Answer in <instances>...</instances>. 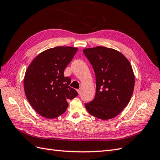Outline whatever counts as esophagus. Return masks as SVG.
Here are the masks:
<instances>
[{"label": "esophagus", "mask_w": 160, "mask_h": 160, "mask_svg": "<svg viewBox=\"0 0 160 160\" xmlns=\"http://www.w3.org/2000/svg\"><path fill=\"white\" fill-rule=\"evenodd\" d=\"M77 91H78V93H79V94H80V93H81V90H80V89H78V90H77Z\"/></svg>", "instance_id": "1"}]
</instances>
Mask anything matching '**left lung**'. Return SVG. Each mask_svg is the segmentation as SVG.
<instances>
[{
  "instance_id": "1",
  "label": "left lung",
  "mask_w": 160,
  "mask_h": 160,
  "mask_svg": "<svg viewBox=\"0 0 160 160\" xmlns=\"http://www.w3.org/2000/svg\"><path fill=\"white\" fill-rule=\"evenodd\" d=\"M92 65L96 80V95L84 104L93 116L108 120L127 106L134 89L135 77L126 57L118 51L104 47L83 50Z\"/></svg>"
}]
</instances>
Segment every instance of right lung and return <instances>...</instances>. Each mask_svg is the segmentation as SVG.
Listing matches in <instances>:
<instances>
[{
	"label": "right lung",
	"instance_id": "obj_1",
	"mask_svg": "<svg viewBox=\"0 0 160 160\" xmlns=\"http://www.w3.org/2000/svg\"><path fill=\"white\" fill-rule=\"evenodd\" d=\"M78 49L56 47L40 53L26 71L24 89L29 104L37 113L47 118L63 114L68 107L67 100L78 93L69 87L71 78L64 71Z\"/></svg>",
	"mask_w": 160,
	"mask_h": 160
}]
</instances>
